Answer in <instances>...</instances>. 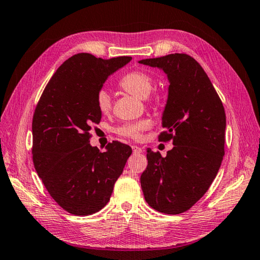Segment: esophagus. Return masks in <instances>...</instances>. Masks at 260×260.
I'll use <instances>...</instances> for the list:
<instances>
[{
    "instance_id": "obj_1",
    "label": "esophagus",
    "mask_w": 260,
    "mask_h": 260,
    "mask_svg": "<svg viewBox=\"0 0 260 260\" xmlns=\"http://www.w3.org/2000/svg\"><path fill=\"white\" fill-rule=\"evenodd\" d=\"M132 150H133V153L134 154H140V153H142L143 152V150L141 147H139V146H136V145H133L132 146Z\"/></svg>"
}]
</instances>
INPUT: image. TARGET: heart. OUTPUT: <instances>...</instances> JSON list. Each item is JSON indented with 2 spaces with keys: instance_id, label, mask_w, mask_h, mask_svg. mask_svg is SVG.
Listing matches in <instances>:
<instances>
[{
  "instance_id": "heart-1",
  "label": "heart",
  "mask_w": 260,
  "mask_h": 260,
  "mask_svg": "<svg viewBox=\"0 0 260 260\" xmlns=\"http://www.w3.org/2000/svg\"><path fill=\"white\" fill-rule=\"evenodd\" d=\"M154 80L150 74L143 70H134L123 76V78L119 80V87L126 92L134 95L141 99H145L153 89ZM96 104L102 114H108L112 109V96L110 93L102 89L97 93ZM151 125V121L148 119H142L134 121V123H126L121 125L117 129L118 134L131 137V139H139L142 132L148 128Z\"/></svg>"
}]
</instances>
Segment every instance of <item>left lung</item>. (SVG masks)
Masks as SVG:
<instances>
[{"mask_svg": "<svg viewBox=\"0 0 260 260\" xmlns=\"http://www.w3.org/2000/svg\"><path fill=\"white\" fill-rule=\"evenodd\" d=\"M142 64L168 76V101L162 114L167 131L159 141L173 142L163 157L147 148V168L141 175L146 202L159 212L178 214L204 196L224 155L225 114L202 67L184 53L143 59Z\"/></svg>", "mask_w": 260, "mask_h": 260, "instance_id": "left-lung-1", "label": "left lung"}]
</instances>
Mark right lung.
I'll use <instances>...</instances> for the list:
<instances>
[{
    "instance_id": "obj_1",
    "label": "right lung",
    "mask_w": 260,
    "mask_h": 260,
    "mask_svg": "<svg viewBox=\"0 0 260 260\" xmlns=\"http://www.w3.org/2000/svg\"><path fill=\"white\" fill-rule=\"evenodd\" d=\"M131 60L75 54L57 69L36 107L33 164L53 200L71 214L89 215L106 206L132 154L116 141L103 153L89 144L91 126L102 119L97 93Z\"/></svg>"
}]
</instances>
